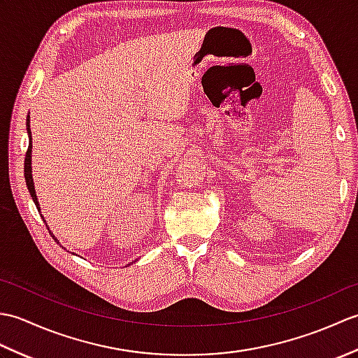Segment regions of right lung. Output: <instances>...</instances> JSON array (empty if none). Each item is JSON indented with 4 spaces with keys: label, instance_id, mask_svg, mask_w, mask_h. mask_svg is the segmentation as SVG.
Masks as SVG:
<instances>
[{
    "label": "right lung",
    "instance_id": "obj_1",
    "mask_svg": "<svg viewBox=\"0 0 358 358\" xmlns=\"http://www.w3.org/2000/svg\"><path fill=\"white\" fill-rule=\"evenodd\" d=\"M26 126H27V135H29L30 143H29V148H27V152H26V158H24V178H26V185H27V189H29V192H30V196H32L34 203L36 204V209L40 210V203H38L36 194H35L34 180H32V166H30V164H32V132H30V117L29 115H27V120H26ZM45 226H48V223H45ZM48 229H49V227H48ZM49 234L52 235L53 238H55L57 243H59L57 240L55 235H53L50 231H49Z\"/></svg>",
    "mask_w": 358,
    "mask_h": 358
}]
</instances>
